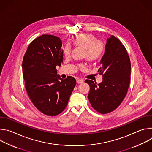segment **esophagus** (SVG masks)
Returning <instances> with one entry per match:
<instances>
[{
    "label": "esophagus",
    "mask_w": 152,
    "mask_h": 152,
    "mask_svg": "<svg viewBox=\"0 0 152 152\" xmlns=\"http://www.w3.org/2000/svg\"><path fill=\"white\" fill-rule=\"evenodd\" d=\"M83 82V80H82V79H78L76 80V82H77V83H82Z\"/></svg>",
    "instance_id": "esophagus-1"
}]
</instances>
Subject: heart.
<instances>
[{
    "label": "heart",
    "mask_w": 152,
    "mask_h": 152,
    "mask_svg": "<svg viewBox=\"0 0 152 152\" xmlns=\"http://www.w3.org/2000/svg\"><path fill=\"white\" fill-rule=\"evenodd\" d=\"M73 44L75 47L83 49V57L90 62L97 61L103 55L104 51V43L96 39V37L88 33H83L76 35L73 38ZM71 49L70 46H66L64 49V54L66 57L70 55ZM79 68L83 70L85 68L84 64H80Z\"/></svg>",
    "instance_id": "obj_1"
}]
</instances>
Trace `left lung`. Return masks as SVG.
Segmentation results:
<instances>
[{
  "label": "left lung",
  "instance_id": "left-lung-1",
  "mask_svg": "<svg viewBox=\"0 0 152 152\" xmlns=\"http://www.w3.org/2000/svg\"><path fill=\"white\" fill-rule=\"evenodd\" d=\"M98 72L103 76V81L86 79L90 90L88 95L94 109L104 114L115 110L126 97L131 79V64L127 50L121 42L111 35L106 41L104 54Z\"/></svg>",
  "mask_w": 152,
  "mask_h": 152
}]
</instances>
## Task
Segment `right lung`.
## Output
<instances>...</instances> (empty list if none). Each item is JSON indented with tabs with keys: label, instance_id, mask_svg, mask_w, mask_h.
<instances>
[{
	"label": "right lung",
	"instance_id": "obj_1",
	"mask_svg": "<svg viewBox=\"0 0 152 152\" xmlns=\"http://www.w3.org/2000/svg\"><path fill=\"white\" fill-rule=\"evenodd\" d=\"M62 41L52 35H42L29 45L22 62L27 93L37 109L48 116L61 113L76 83L72 76L62 79L57 66L63 60Z\"/></svg>",
	"mask_w": 152,
	"mask_h": 152
}]
</instances>
